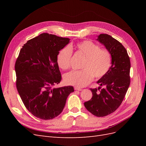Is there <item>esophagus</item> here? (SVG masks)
<instances>
[{"instance_id":"34e87169","label":"esophagus","mask_w":146,"mask_h":146,"mask_svg":"<svg viewBox=\"0 0 146 146\" xmlns=\"http://www.w3.org/2000/svg\"><path fill=\"white\" fill-rule=\"evenodd\" d=\"M74 90H77V91H82V88H78V87H74Z\"/></svg>"}]
</instances>
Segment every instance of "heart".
<instances>
[{
	"mask_svg": "<svg viewBox=\"0 0 146 146\" xmlns=\"http://www.w3.org/2000/svg\"><path fill=\"white\" fill-rule=\"evenodd\" d=\"M76 47L85 59L82 65V70H72L66 74L64 80L69 85L76 87L86 86L92 80L93 77L100 78L108 72L111 64V55L106 49L91 41H84L77 44ZM72 48L66 46L61 49L57 56V62L63 69L70 67Z\"/></svg>",
	"mask_w": 146,
	"mask_h": 146,
	"instance_id": "heart-1",
	"label": "heart"
}]
</instances>
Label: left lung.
I'll return each instance as SVG.
<instances>
[{
    "mask_svg": "<svg viewBox=\"0 0 146 146\" xmlns=\"http://www.w3.org/2000/svg\"><path fill=\"white\" fill-rule=\"evenodd\" d=\"M97 40L111 54V66L97 82L100 86L98 90L91 89L92 98L84 105L93 115L104 117L115 111L124 99L130 83V61L125 47L111 36L100 34Z\"/></svg>",
    "mask_w": 146,
    "mask_h": 146,
    "instance_id": "1",
    "label": "left lung"
}]
</instances>
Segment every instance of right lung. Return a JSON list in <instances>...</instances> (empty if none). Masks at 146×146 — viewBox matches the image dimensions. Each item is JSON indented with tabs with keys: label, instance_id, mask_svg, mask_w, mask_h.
Returning <instances> with one entry per match:
<instances>
[{
	"label": "right lung",
	"instance_id": "1",
	"mask_svg": "<svg viewBox=\"0 0 146 146\" xmlns=\"http://www.w3.org/2000/svg\"><path fill=\"white\" fill-rule=\"evenodd\" d=\"M70 39L44 33L29 40L21 48L15 64L16 87L29 111L48 120L62 112L72 86L58 88L61 73L57 56Z\"/></svg>",
	"mask_w": 146,
	"mask_h": 146
}]
</instances>
